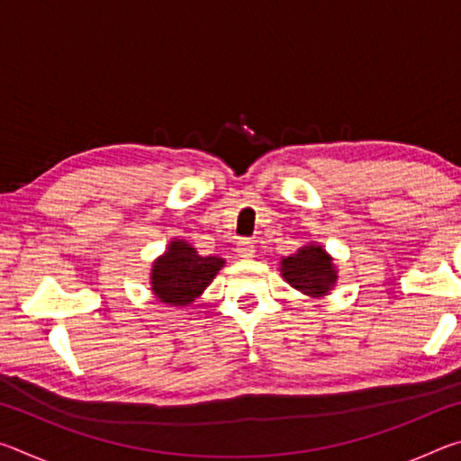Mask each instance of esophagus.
I'll use <instances>...</instances> for the list:
<instances>
[{"instance_id":"esophagus-1","label":"esophagus","mask_w":461,"mask_h":461,"mask_svg":"<svg viewBox=\"0 0 461 461\" xmlns=\"http://www.w3.org/2000/svg\"><path fill=\"white\" fill-rule=\"evenodd\" d=\"M254 254H256V246H254L252 240H240L238 241V256H240V258L249 260V258H254Z\"/></svg>"}]
</instances>
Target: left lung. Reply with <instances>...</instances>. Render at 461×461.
Masks as SVG:
<instances>
[{"mask_svg":"<svg viewBox=\"0 0 461 461\" xmlns=\"http://www.w3.org/2000/svg\"><path fill=\"white\" fill-rule=\"evenodd\" d=\"M278 270L288 285L311 299L330 294L339 278L331 254H327L325 248L315 241L280 260Z\"/></svg>","mask_w":461,"mask_h":461,"instance_id":"1","label":"left lung"}]
</instances>
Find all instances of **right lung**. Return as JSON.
<instances>
[{
  "instance_id": "add662e5",
  "label": "right lung",
  "mask_w": 461,
  "mask_h": 461,
  "mask_svg": "<svg viewBox=\"0 0 461 461\" xmlns=\"http://www.w3.org/2000/svg\"><path fill=\"white\" fill-rule=\"evenodd\" d=\"M225 267L220 256H201L186 240H170L165 254L152 262V294L162 305L189 307Z\"/></svg>"
}]
</instances>
